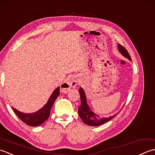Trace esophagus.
Segmentation results:
<instances>
[{
    "mask_svg": "<svg viewBox=\"0 0 155 155\" xmlns=\"http://www.w3.org/2000/svg\"><path fill=\"white\" fill-rule=\"evenodd\" d=\"M77 84V79L74 77L68 78L65 83H62L61 86V90L62 92H67L71 88H75Z\"/></svg>",
    "mask_w": 155,
    "mask_h": 155,
    "instance_id": "esophagus-1",
    "label": "esophagus"
}]
</instances>
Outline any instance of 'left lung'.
I'll list each match as a JSON object with an SVG mask.
<instances>
[{
	"label": "left lung",
	"mask_w": 155,
	"mask_h": 155,
	"mask_svg": "<svg viewBox=\"0 0 155 155\" xmlns=\"http://www.w3.org/2000/svg\"><path fill=\"white\" fill-rule=\"evenodd\" d=\"M118 51L120 52V54L124 56L125 58H128L129 61H131L129 54H128L127 51L123 47V46L118 44ZM78 92H79L80 93L81 103V106L78 107V115H79V117H81L82 120L83 121V123L84 124L92 127H97L107 123V122L109 121L114 117H116V114H114L113 116H111L109 117L101 118L99 116H98L97 114H95L94 112L92 111L91 108L88 106L87 101L86 94H85L83 88L82 87H80Z\"/></svg>",
	"instance_id": "1"
}]
</instances>
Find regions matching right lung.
I'll use <instances>...</instances> for the list:
<instances>
[{"mask_svg": "<svg viewBox=\"0 0 155 155\" xmlns=\"http://www.w3.org/2000/svg\"><path fill=\"white\" fill-rule=\"evenodd\" d=\"M60 94V87H58L52 92L50 98H48L47 103L44 105L43 107L40 108L38 110L32 113H24L16 110L14 107L12 110L17 117L25 124L31 127H38L47 120L49 116L51 108L53 105L54 101Z\"/></svg>", "mask_w": 155, "mask_h": 155, "instance_id": "1", "label": "right lung"}]
</instances>
